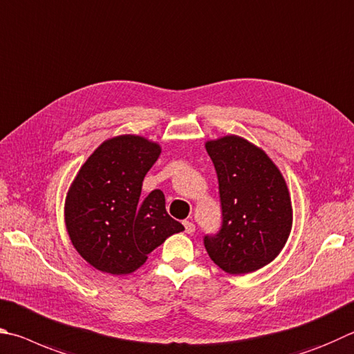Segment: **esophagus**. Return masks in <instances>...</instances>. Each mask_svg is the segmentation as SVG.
Instances as JSON below:
<instances>
[{
	"mask_svg": "<svg viewBox=\"0 0 354 354\" xmlns=\"http://www.w3.org/2000/svg\"><path fill=\"white\" fill-rule=\"evenodd\" d=\"M183 225H185V232H187V233L191 234V233L196 232V225L191 221H185Z\"/></svg>",
	"mask_w": 354,
	"mask_h": 354,
	"instance_id": "1",
	"label": "esophagus"
}]
</instances>
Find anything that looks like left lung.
Returning <instances> with one entry per match:
<instances>
[{"label": "left lung", "instance_id": "1", "mask_svg": "<svg viewBox=\"0 0 354 354\" xmlns=\"http://www.w3.org/2000/svg\"><path fill=\"white\" fill-rule=\"evenodd\" d=\"M205 147L218 174L222 225L203 244L227 274L255 272L274 261L292 228L286 182L266 152L241 136H222Z\"/></svg>", "mask_w": 354, "mask_h": 354}]
</instances>
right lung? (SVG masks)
I'll return each mask as SVG.
<instances>
[{
  "mask_svg": "<svg viewBox=\"0 0 354 354\" xmlns=\"http://www.w3.org/2000/svg\"><path fill=\"white\" fill-rule=\"evenodd\" d=\"M161 149L138 135L104 141L80 167L65 201L68 234L86 263L111 275L132 274L171 234L185 228L166 212L165 194L141 197Z\"/></svg>",
  "mask_w": 354,
  "mask_h": 354,
  "instance_id": "1",
  "label": "right lung"
}]
</instances>
